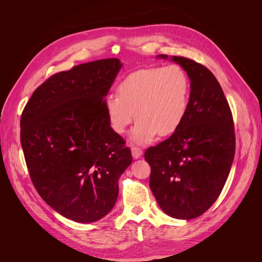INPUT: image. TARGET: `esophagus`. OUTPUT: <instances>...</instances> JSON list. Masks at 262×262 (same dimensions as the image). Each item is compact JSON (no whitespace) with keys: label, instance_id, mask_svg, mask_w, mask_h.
<instances>
[{"label":"esophagus","instance_id":"obj_1","mask_svg":"<svg viewBox=\"0 0 262 262\" xmlns=\"http://www.w3.org/2000/svg\"><path fill=\"white\" fill-rule=\"evenodd\" d=\"M131 153H132V156H133L134 160H138V158H140L142 156V154H143L142 149L139 148V147H136V146H133L131 148Z\"/></svg>","mask_w":262,"mask_h":262}]
</instances>
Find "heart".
<instances>
[{"label": "heart", "instance_id": "1", "mask_svg": "<svg viewBox=\"0 0 262 262\" xmlns=\"http://www.w3.org/2000/svg\"><path fill=\"white\" fill-rule=\"evenodd\" d=\"M117 91L118 96L109 95L105 99L110 126L121 134L137 117L130 140L146 145L158 134L166 137L178 130L188 114L191 85L186 71L172 64L137 71Z\"/></svg>", "mask_w": 262, "mask_h": 262}]
</instances>
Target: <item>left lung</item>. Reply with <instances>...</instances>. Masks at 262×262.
<instances>
[{"label": "left lung", "instance_id": "obj_1", "mask_svg": "<svg viewBox=\"0 0 262 262\" xmlns=\"http://www.w3.org/2000/svg\"><path fill=\"white\" fill-rule=\"evenodd\" d=\"M184 69L191 93L188 114L171 137L146 149L149 188L167 215L179 220L200 216L216 201L235 155L233 116L217 80L202 64L167 54Z\"/></svg>", "mask_w": 262, "mask_h": 262}]
</instances>
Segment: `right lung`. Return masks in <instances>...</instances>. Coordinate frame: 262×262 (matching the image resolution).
<instances>
[{
  "label": "right lung",
  "mask_w": 262,
  "mask_h": 262,
  "mask_svg": "<svg viewBox=\"0 0 262 262\" xmlns=\"http://www.w3.org/2000/svg\"><path fill=\"white\" fill-rule=\"evenodd\" d=\"M121 68L119 59H104L54 74L21 114L20 143L35 188L54 211L78 223L112 211L119 178L132 163L105 110Z\"/></svg>",
  "instance_id": "add662e5"
}]
</instances>
